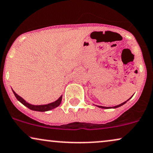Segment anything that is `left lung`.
Instances as JSON below:
<instances>
[{"label": "left lung", "instance_id": "obj_1", "mask_svg": "<svg viewBox=\"0 0 153 153\" xmlns=\"http://www.w3.org/2000/svg\"><path fill=\"white\" fill-rule=\"evenodd\" d=\"M128 100H129V99H128ZM128 100H127V101H128ZM127 101H126V102H123V103H121V104H119V105H117V106H115V107H112V108H117V107H121V106L123 105V104H124L126 103V102ZM98 107H100V108H102V109H111V108H110V107H102V106H98Z\"/></svg>", "mask_w": 153, "mask_h": 153}]
</instances>
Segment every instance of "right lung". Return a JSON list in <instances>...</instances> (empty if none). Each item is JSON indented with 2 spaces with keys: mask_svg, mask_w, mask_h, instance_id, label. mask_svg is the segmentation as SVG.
Returning <instances> with one entry per match:
<instances>
[{
  "mask_svg": "<svg viewBox=\"0 0 153 153\" xmlns=\"http://www.w3.org/2000/svg\"><path fill=\"white\" fill-rule=\"evenodd\" d=\"M13 93H14L15 97L17 98V100H19L21 103L24 104L25 106H26L27 107H28L30 109L34 110V111H49V110L53 109H54V108L57 107L58 106H59L60 104H61V100H62V96H61L59 97V100H57L56 102H52V103L45 104V105H32V104H30L27 103V102H25V100H23L22 97H21L17 95V94L15 93L13 90Z\"/></svg>",
  "mask_w": 153,
  "mask_h": 153,
  "instance_id": "obj_1",
  "label": "right lung"
}]
</instances>
